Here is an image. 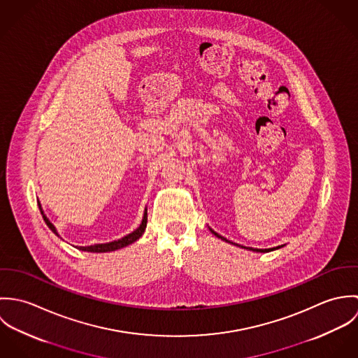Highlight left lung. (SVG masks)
I'll list each match as a JSON object with an SVG mask.
<instances>
[{"instance_id":"8db88e82","label":"left lung","mask_w":358,"mask_h":358,"mask_svg":"<svg viewBox=\"0 0 358 358\" xmlns=\"http://www.w3.org/2000/svg\"><path fill=\"white\" fill-rule=\"evenodd\" d=\"M210 231H212V234H215L217 238H220V240H223V241H226V243H230V244H233L231 241H229V240H226L224 237H222V236H219L217 233H215L212 229H210ZM237 247H241V248H247V250H250V251H254V252H270V251H274V250H278V248H281V247H275V248H268V250H257V248H251V247H243V245H238V244H236Z\"/></svg>"}]
</instances>
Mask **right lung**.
Instances as JSON below:
<instances>
[{
    "label": "right lung",
    "instance_id": "right-lung-1",
    "mask_svg": "<svg viewBox=\"0 0 358 358\" xmlns=\"http://www.w3.org/2000/svg\"><path fill=\"white\" fill-rule=\"evenodd\" d=\"M38 206H40V209H41V213H43V217H44L47 226L51 229L52 231H53L56 236H59L57 231H56V227L52 224L51 222H50V219L44 215V210H43L40 203H38ZM146 224H148V209L145 210V215H143V219H142L141 226H139L135 231H132L131 234H128V236H125V237H122V238H120V240H117V241H111V243H106V244H95V245H90V247H76V248H78L80 251H87V252H110V251H115V250L124 248V247H127V245L135 243L136 240H139V238L142 237V234L145 233Z\"/></svg>",
    "mask_w": 358,
    "mask_h": 358
}]
</instances>
